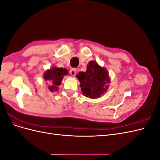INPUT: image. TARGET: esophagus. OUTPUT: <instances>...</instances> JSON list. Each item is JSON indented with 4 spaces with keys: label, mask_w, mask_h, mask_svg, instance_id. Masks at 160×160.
Listing matches in <instances>:
<instances>
[{
    "label": "esophagus",
    "mask_w": 160,
    "mask_h": 160,
    "mask_svg": "<svg viewBox=\"0 0 160 160\" xmlns=\"http://www.w3.org/2000/svg\"><path fill=\"white\" fill-rule=\"evenodd\" d=\"M70 72H71V75L72 76H75L76 72H77V69L75 68H72L71 70H70Z\"/></svg>",
    "instance_id": "34e87169"
}]
</instances>
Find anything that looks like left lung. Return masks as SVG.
<instances>
[{"label": "left lung", "mask_w": 160, "mask_h": 160, "mask_svg": "<svg viewBox=\"0 0 160 160\" xmlns=\"http://www.w3.org/2000/svg\"><path fill=\"white\" fill-rule=\"evenodd\" d=\"M80 83L83 94L90 99H98L108 91L110 77L108 70L98 62L91 61L87 66L85 72L76 75Z\"/></svg>", "instance_id": "obj_1"}]
</instances>
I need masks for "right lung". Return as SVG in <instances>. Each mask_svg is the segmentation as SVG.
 <instances>
[{"instance_id":"add662e5","label":"right lung","mask_w":160,"mask_h":160,"mask_svg":"<svg viewBox=\"0 0 160 160\" xmlns=\"http://www.w3.org/2000/svg\"><path fill=\"white\" fill-rule=\"evenodd\" d=\"M67 74L68 71L66 69L59 68L56 66H52L51 69L46 70L43 74V78L48 84V89L51 92L57 91L64 75Z\"/></svg>"}]
</instances>
